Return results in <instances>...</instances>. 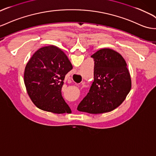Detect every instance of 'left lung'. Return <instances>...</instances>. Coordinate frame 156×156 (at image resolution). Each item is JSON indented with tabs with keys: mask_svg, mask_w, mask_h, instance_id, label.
Returning <instances> with one entry per match:
<instances>
[{
	"mask_svg": "<svg viewBox=\"0 0 156 156\" xmlns=\"http://www.w3.org/2000/svg\"><path fill=\"white\" fill-rule=\"evenodd\" d=\"M94 81L77 109L89 113L112 111L127 97L131 88V79L127 63L120 54L103 48L92 54Z\"/></svg>",
	"mask_w": 156,
	"mask_h": 156,
	"instance_id": "8db88e82",
	"label": "left lung"
}]
</instances>
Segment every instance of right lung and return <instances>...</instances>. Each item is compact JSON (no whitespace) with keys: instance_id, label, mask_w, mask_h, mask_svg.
Instances as JSON below:
<instances>
[{"instance_id":"right-lung-1","label":"right lung","mask_w":156,"mask_h":156,"mask_svg":"<svg viewBox=\"0 0 156 156\" xmlns=\"http://www.w3.org/2000/svg\"><path fill=\"white\" fill-rule=\"evenodd\" d=\"M72 69L65 53L55 46L36 51L24 72L25 85L33 104L44 111L58 114L70 113L61 90L66 75Z\"/></svg>"}]
</instances>
